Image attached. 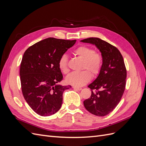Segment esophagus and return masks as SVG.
Returning <instances> with one entry per match:
<instances>
[{
  "label": "esophagus",
  "instance_id": "34e87169",
  "mask_svg": "<svg viewBox=\"0 0 146 146\" xmlns=\"http://www.w3.org/2000/svg\"><path fill=\"white\" fill-rule=\"evenodd\" d=\"M72 88H74V89H75V90H78V91H80V90H82V88L77 87V86H72Z\"/></svg>",
  "mask_w": 146,
  "mask_h": 146
}]
</instances>
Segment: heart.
<instances>
[{"label":"heart","mask_w":146,"mask_h":146,"mask_svg":"<svg viewBox=\"0 0 146 146\" xmlns=\"http://www.w3.org/2000/svg\"><path fill=\"white\" fill-rule=\"evenodd\" d=\"M73 54L83 60L82 69L85 70L71 73L66 77V81L68 84L76 86H83L90 80L91 73L93 77L99 74L103 64V56L100 52L94 51L92 47L84 45L74 49ZM58 68L64 74L69 72L68 58L66 55L61 56L58 61Z\"/></svg>","instance_id":"1"}]
</instances>
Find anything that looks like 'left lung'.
<instances>
[{
	"label": "left lung",
	"mask_w": 146,
	"mask_h": 146,
	"mask_svg": "<svg viewBox=\"0 0 146 146\" xmlns=\"http://www.w3.org/2000/svg\"><path fill=\"white\" fill-rule=\"evenodd\" d=\"M96 45L103 56V64L98 77L88 85L90 98L84 100L85 108L91 114L104 116L113 111L124 92L127 70L122 55L117 48L98 38L81 41Z\"/></svg>",
	"instance_id": "obj_1"
}]
</instances>
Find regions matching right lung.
<instances>
[{
  "instance_id": "1",
  "label": "right lung",
  "mask_w": 146,
  "mask_h": 146,
  "mask_svg": "<svg viewBox=\"0 0 146 146\" xmlns=\"http://www.w3.org/2000/svg\"><path fill=\"white\" fill-rule=\"evenodd\" d=\"M76 41L48 38L24 52L20 67L22 92L31 108L39 115L56 113L62 105L63 92L71 88L57 84L63 79L58 61Z\"/></svg>"
}]
</instances>
